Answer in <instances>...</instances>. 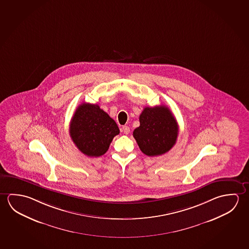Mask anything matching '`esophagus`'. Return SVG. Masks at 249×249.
<instances>
[{
	"label": "esophagus",
	"mask_w": 249,
	"mask_h": 249,
	"mask_svg": "<svg viewBox=\"0 0 249 249\" xmlns=\"http://www.w3.org/2000/svg\"><path fill=\"white\" fill-rule=\"evenodd\" d=\"M122 130H123V133H124L125 135H128V134L130 133V128H129V126H123V128H122Z\"/></svg>",
	"instance_id": "1"
}]
</instances>
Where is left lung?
Masks as SVG:
<instances>
[{"label": "left lung", "instance_id": "8db88e82", "mask_svg": "<svg viewBox=\"0 0 249 249\" xmlns=\"http://www.w3.org/2000/svg\"><path fill=\"white\" fill-rule=\"evenodd\" d=\"M140 126L133 135L140 149L148 156L167 153L174 147L178 136V124L166 106L146 107L140 115Z\"/></svg>", "mask_w": 249, "mask_h": 249}]
</instances>
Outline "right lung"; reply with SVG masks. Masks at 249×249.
<instances>
[{"mask_svg": "<svg viewBox=\"0 0 249 249\" xmlns=\"http://www.w3.org/2000/svg\"><path fill=\"white\" fill-rule=\"evenodd\" d=\"M119 133L116 123L96 104L82 103L70 122L72 141L79 150L90 157L104 155Z\"/></svg>", "mask_w": 249, "mask_h": 249, "instance_id": "1", "label": "right lung"}]
</instances>
